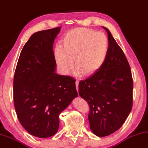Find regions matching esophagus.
<instances>
[{
  "label": "esophagus",
  "instance_id": "esophagus-1",
  "mask_svg": "<svg viewBox=\"0 0 148 148\" xmlns=\"http://www.w3.org/2000/svg\"><path fill=\"white\" fill-rule=\"evenodd\" d=\"M78 84H79V82L78 81H76V86L77 92H78Z\"/></svg>",
  "mask_w": 148,
  "mask_h": 148
}]
</instances>
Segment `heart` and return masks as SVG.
Masks as SVG:
<instances>
[{"mask_svg":"<svg viewBox=\"0 0 148 148\" xmlns=\"http://www.w3.org/2000/svg\"><path fill=\"white\" fill-rule=\"evenodd\" d=\"M62 46H57L54 57L60 71L66 74L73 65L74 74L90 76L102 67L109 50L108 38L104 33L87 28H74L65 33Z\"/></svg>","mask_w":148,"mask_h":148,"instance_id":"b5f03b06","label":"heart"}]
</instances>
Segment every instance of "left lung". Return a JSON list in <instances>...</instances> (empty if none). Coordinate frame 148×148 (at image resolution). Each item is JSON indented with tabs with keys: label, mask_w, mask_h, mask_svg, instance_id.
<instances>
[{
	"label": "left lung",
	"mask_w": 148,
	"mask_h": 148,
	"mask_svg": "<svg viewBox=\"0 0 148 148\" xmlns=\"http://www.w3.org/2000/svg\"><path fill=\"white\" fill-rule=\"evenodd\" d=\"M109 50L100 69L78 85L79 95L90 106L88 120L92 132L104 137L118 130L133 104V79L124 53L107 28Z\"/></svg>",
	"instance_id": "1"
}]
</instances>
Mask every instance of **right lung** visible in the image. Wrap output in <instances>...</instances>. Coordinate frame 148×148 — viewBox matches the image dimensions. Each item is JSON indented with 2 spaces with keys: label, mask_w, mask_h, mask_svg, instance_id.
I'll list each match as a JSON object with an SVG mask.
<instances>
[{
  "label": "right lung",
  "mask_w": 148,
  "mask_h": 148,
  "mask_svg": "<svg viewBox=\"0 0 148 148\" xmlns=\"http://www.w3.org/2000/svg\"><path fill=\"white\" fill-rule=\"evenodd\" d=\"M61 27L33 34L22 50L13 81V98L20 123L31 135L56 133L59 115L78 96L72 77L55 72L54 39Z\"/></svg>",
  "instance_id": "add662e5"
}]
</instances>
